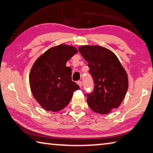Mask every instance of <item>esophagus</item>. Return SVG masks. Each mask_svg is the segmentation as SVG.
Returning a JSON list of instances; mask_svg holds the SVG:
<instances>
[{"instance_id":"obj_1","label":"esophagus","mask_w":153,"mask_h":153,"mask_svg":"<svg viewBox=\"0 0 153 153\" xmlns=\"http://www.w3.org/2000/svg\"><path fill=\"white\" fill-rule=\"evenodd\" d=\"M77 84H78V86H79L80 88H81V87L82 86V82L81 81H78V82H77Z\"/></svg>"}]
</instances>
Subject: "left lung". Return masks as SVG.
Listing matches in <instances>:
<instances>
[{
    "mask_svg": "<svg viewBox=\"0 0 153 153\" xmlns=\"http://www.w3.org/2000/svg\"><path fill=\"white\" fill-rule=\"evenodd\" d=\"M79 53L88 62L94 82V91L88 94L91 109L100 114L109 113L117 108L128 91V77L125 69L109 49L98 45L79 46Z\"/></svg>",
    "mask_w": 153,
    "mask_h": 153,
    "instance_id": "obj_1",
    "label": "left lung"
}]
</instances>
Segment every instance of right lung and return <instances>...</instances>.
Here are the masks:
<instances>
[{
  "mask_svg": "<svg viewBox=\"0 0 153 153\" xmlns=\"http://www.w3.org/2000/svg\"><path fill=\"white\" fill-rule=\"evenodd\" d=\"M77 53L76 47L61 44L41 55L31 69L29 82L32 94L47 111L56 112L66 107L79 87L71 80V69L66 63Z\"/></svg>",
  "mask_w": 153,
  "mask_h": 153,
  "instance_id": "right-lung-1",
  "label": "right lung"
}]
</instances>
